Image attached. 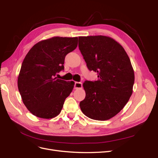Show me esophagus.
<instances>
[{"instance_id":"1","label":"esophagus","mask_w":158,"mask_h":158,"mask_svg":"<svg viewBox=\"0 0 158 158\" xmlns=\"http://www.w3.org/2000/svg\"><path fill=\"white\" fill-rule=\"evenodd\" d=\"M83 85L80 82H75L74 85V89H82Z\"/></svg>"}]
</instances>
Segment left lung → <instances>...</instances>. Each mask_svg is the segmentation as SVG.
Listing matches in <instances>:
<instances>
[{
  "label": "left lung",
  "instance_id": "8db88e82",
  "mask_svg": "<svg viewBox=\"0 0 158 158\" xmlns=\"http://www.w3.org/2000/svg\"><path fill=\"white\" fill-rule=\"evenodd\" d=\"M79 49L96 81H85V100L79 103L87 117L107 120L117 114L129 101L135 75L129 56L114 39L106 36L79 37Z\"/></svg>",
  "mask_w": 158,
  "mask_h": 158
}]
</instances>
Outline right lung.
<instances>
[{
  "label": "right lung",
  "mask_w": 158,
  "mask_h": 158,
  "mask_svg": "<svg viewBox=\"0 0 158 158\" xmlns=\"http://www.w3.org/2000/svg\"><path fill=\"white\" fill-rule=\"evenodd\" d=\"M78 38L55 36L35 44L25 57L17 79L23 103L32 114L49 119L60 114L75 83L55 77Z\"/></svg>",
  "instance_id": "obj_1"
}]
</instances>
